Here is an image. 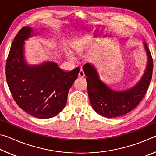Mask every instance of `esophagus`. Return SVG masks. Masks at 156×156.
Returning a JSON list of instances; mask_svg holds the SVG:
<instances>
[{"label": "esophagus", "mask_w": 156, "mask_h": 156, "mask_svg": "<svg viewBox=\"0 0 156 156\" xmlns=\"http://www.w3.org/2000/svg\"><path fill=\"white\" fill-rule=\"evenodd\" d=\"M78 76H80V77H83V78L85 76V75H84V71L83 69H80V72H79V73H78Z\"/></svg>", "instance_id": "34e87169"}]
</instances>
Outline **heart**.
<instances>
[{
	"label": "heart",
	"instance_id": "b5f03b06",
	"mask_svg": "<svg viewBox=\"0 0 156 156\" xmlns=\"http://www.w3.org/2000/svg\"><path fill=\"white\" fill-rule=\"evenodd\" d=\"M88 43V40L87 39L84 38L83 39V40H81L80 41H79L78 43L75 44L73 46V49L74 51L77 53V54H80L82 51H83L84 49V47L87 45V44ZM67 56L69 58V59H73V57L72 54H70L69 52H67Z\"/></svg>",
	"mask_w": 156,
	"mask_h": 156
}]
</instances>
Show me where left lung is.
<instances>
[{
    "label": "left lung",
    "instance_id": "left-lung-1",
    "mask_svg": "<svg viewBox=\"0 0 156 156\" xmlns=\"http://www.w3.org/2000/svg\"><path fill=\"white\" fill-rule=\"evenodd\" d=\"M142 44L147 58L144 72L138 83L125 90L115 91L110 88L100 80L96 67L91 63L83 66L89 98L98 114L109 118L123 115L136 108L143 98L151 80L153 59L147 44L145 42Z\"/></svg>",
    "mask_w": 156,
    "mask_h": 156
}]
</instances>
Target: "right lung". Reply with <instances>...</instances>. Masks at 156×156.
<instances>
[{"mask_svg":"<svg viewBox=\"0 0 156 156\" xmlns=\"http://www.w3.org/2000/svg\"><path fill=\"white\" fill-rule=\"evenodd\" d=\"M37 34L30 26L18 31L12 44L5 72L9 90L18 107L34 117L47 119L64 109L80 68L66 72L51 61L28 64L25 58V41Z\"/></svg>","mask_w":156,"mask_h":156,"instance_id":"right-lung-1","label":"right lung"}]
</instances>
